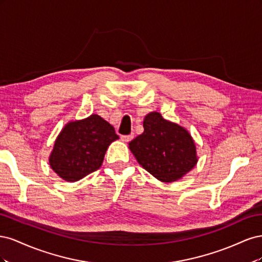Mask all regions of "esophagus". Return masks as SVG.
Returning <instances> with one entry per match:
<instances>
[{
    "instance_id": "34e87169",
    "label": "esophagus",
    "mask_w": 262,
    "mask_h": 262,
    "mask_svg": "<svg viewBox=\"0 0 262 262\" xmlns=\"http://www.w3.org/2000/svg\"><path fill=\"white\" fill-rule=\"evenodd\" d=\"M134 137V134H129V136H121V140L123 142H130Z\"/></svg>"
}]
</instances>
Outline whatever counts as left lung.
Returning <instances> with one entry per match:
<instances>
[{
  "label": "left lung",
  "mask_w": 262,
  "mask_h": 262,
  "mask_svg": "<svg viewBox=\"0 0 262 262\" xmlns=\"http://www.w3.org/2000/svg\"><path fill=\"white\" fill-rule=\"evenodd\" d=\"M144 132L133 139L129 147L142 167L164 182L180 179L198 160L191 136L182 126L150 113L143 121Z\"/></svg>",
  "instance_id": "obj_1"
}]
</instances>
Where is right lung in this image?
Here are the masks:
<instances>
[{
    "instance_id": "add662e5",
    "label": "right lung",
    "mask_w": 262,
    "mask_h": 262,
    "mask_svg": "<svg viewBox=\"0 0 262 262\" xmlns=\"http://www.w3.org/2000/svg\"><path fill=\"white\" fill-rule=\"evenodd\" d=\"M119 139L114 126L97 115L68 123L55 141L50 166L67 181H77L96 171L112 142Z\"/></svg>"
}]
</instances>
